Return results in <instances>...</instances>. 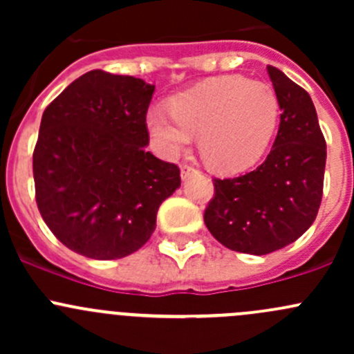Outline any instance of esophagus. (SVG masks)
Wrapping results in <instances>:
<instances>
[{"label": "esophagus", "instance_id": "34e87169", "mask_svg": "<svg viewBox=\"0 0 354 354\" xmlns=\"http://www.w3.org/2000/svg\"><path fill=\"white\" fill-rule=\"evenodd\" d=\"M195 174H198L197 167L187 166V164H185V166H181V178H183V180H188V178L195 176Z\"/></svg>", "mask_w": 354, "mask_h": 354}]
</instances>
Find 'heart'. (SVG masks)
Listing matches in <instances>:
<instances>
[{"mask_svg":"<svg viewBox=\"0 0 354 354\" xmlns=\"http://www.w3.org/2000/svg\"><path fill=\"white\" fill-rule=\"evenodd\" d=\"M147 111L156 151L174 159L198 133L203 160L219 173H241L259 162L279 123V97L270 84L241 75L209 78Z\"/></svg>","mask_w":354,"mask_h":354,"instance_id":"b5f03b06","label":"heart"}]
</instances>
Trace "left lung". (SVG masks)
I'll return each instance as SVG.
<instances>
[{
  "label": "left lung",
  "instance_id": "1",
  "mask_svg": "<svg viewBox=\"0 0 354 354\" xmlns=\"http://www.w3.org/2000/svg\"><path fill=\"white\" fill-rule=\"evenodd\" d=\"M279 97L272 151L257 169L214 180L203 221L226 248L267 255L298 240L322 202L327 149L312 97L276 66H267Z\"/></svg>",
  "mask_w": 354,
  "mask_h": 354
}]
</instances>
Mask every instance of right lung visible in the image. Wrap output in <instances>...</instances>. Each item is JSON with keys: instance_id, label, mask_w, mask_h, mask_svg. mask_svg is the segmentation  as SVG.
<instances>
[{"instance_id": "add662e5", "label": "right lung", "mask_w": 354, "mask_h": 354, "mask_svg": "<svg viewBox=\"0 0 354 354\" xmlns=\"http://www.w3.org/2000/svg\"><path fill=\"white\" fill-rule=\"evenodd\" d=\"M154 85L92 70L42 114L34 149L35 202L56 238L95 260L149 241L159 205L180 188L176 164L147 151Z\"/></svg>"}]
</instances>
